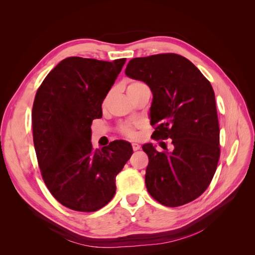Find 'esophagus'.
Segmentation results:
<instances>
[{"label": "esophagus", "mask_w": 255, "mask_h": 255, "mask_svg": "<svg viewBox=\"0 0 255 255\" xmlns=\"http://www.w3.org/2000/svg\"><path fill=\"white\" fill-rule=\"evenodd\" d=\"M132 148H133L134 151L139 150V149H140V144H139V143H136V142H133V143H132Z\"/></svg>", "instance_id": "34e87169"}]
</instances>
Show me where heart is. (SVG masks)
Returning a JSON list of instances; mask_svg holds the SVG:
<instances>
[{
	"instance_id": "obj_1",
	"label": "heart",
	"mask_w": 255,
	"mask_h": 255,
	"mask_svg": "<svg viewBox=\"0 0 255 255\" xmlns=\"http://www.w3.org/2000/svg\"><path fill=\"white\" fill-rule=\"evenodd\" d=\"M141 84H142V83H140V82H133V83H130V84L128 85V89L134 88V87H136V86H139V85H141ZM110 97H111V92H110V94H107V96L105 97L104 101H103V105H105V104L107 103V101H109ZM119 130H120V133H121L122 135H125V136L129 137V138H133V137L136 136V132H135L134 127L130 126V125H128V123H126V125H122V126L120 127Z\"/></svg>"
}]
</instances>
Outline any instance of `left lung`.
Returning <instances> with one entry per match:
<instances>
[{
  "label": "left lung",
  "mask_w": 255,
  "mask_h": 255,
  "mask_svg": "<svg viewBox=\"0 0 255 255\" xmlns=\"http://www.w3.org/2000/svg\"><path fill=\"white\" fill-rule=\"evenodd\" d=\"M126 74L150 87L154 139L171 138L173 150L148 154L145 186L157 202L175 207L194 201L210 185L220 156L219 123L211 83L190 60L173 53L137 57ZM166 144L165 142H161Z\"/></svg>",
  "instance_id": "left-lung-1"
}]
</instances>
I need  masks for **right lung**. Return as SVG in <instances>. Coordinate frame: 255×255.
Wrapping results in <instances>:
<instances>
[{
  "mask_svg": "<svg viewBox=\"0 0 255 255\" xmlns=\"http://www.w3.org/2000/svg\"><path fill=\"white\" fill-rule=\"evenodd\" d=\"M126 60L65 58L37 90L32 123L38 165L52 196L70 210L96 212L109 203L116 176L133 154L125 140L101 150L90 141L92 120L102 117V103Z\"/></svg>",
  "mask_w": 255,
  "mask_h": 255,
  "instance_id": "right-lung-1",
  "label": "right lung"
}]
</instances>
